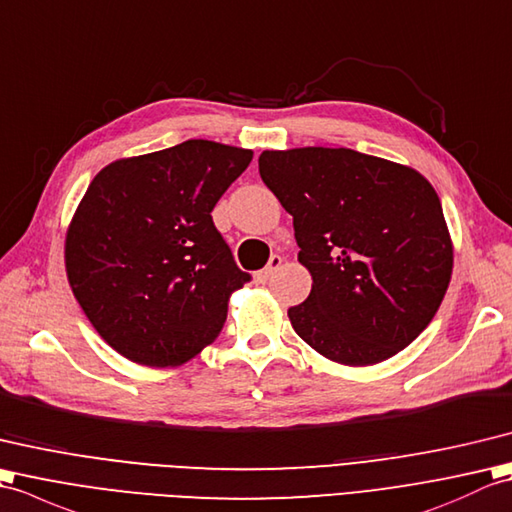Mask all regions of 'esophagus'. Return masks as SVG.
<instances>
[{
    "instance_id": "obj_1",
    "label": "esophagus",
    "mask_w": 512,
    "mask_h": 512,
    "mask_svg": "<svg viewBox=\"0 0 512 512\" xmlns=\"http://www.w3.org/2000/svg\"><path fill=\"white\" fill-rule=\"evenodd\" d=\"M282 267V258L280 256H271V260H269V265L265 267V269H260V271H256V282H267L271 276L276 274V271Z\"/></svg>"
}]
</instances>
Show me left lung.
<instances>
[{"instance_id": "obj_1", "label": "left lung", "mask_w": 512, "mask_h": 512, "mask_svg": "<svg viewBox=\"0 0 512 512\" xmlns=\"http://www.w3.org/2000/svg\"><path fill=\"white\" fill-rule=\"evenodd\" d=\"M260 177L291 217L311 293L293 331L342 366H374L434 320L453 243L434 186L414 170L352 149L263 151Z\"/></svg>"}]
</instances>
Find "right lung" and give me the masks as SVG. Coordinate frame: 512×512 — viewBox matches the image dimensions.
I'll list each match as a JSON object with an SVG mask.
<instances>
[{
	"mask_svg": "<svg viewBox=\"0 0 512 512\" xmlns=\"http://www.w3.org/2000/svg\"><path fill=\"white\" fill-rule=\"evenodd\" d=\"M252 157L188 140L122 157L92 179L67 225L65 271L87 320L122 357L173 368L219 337L249 274L212 210Z\"/></svg>",
	"mask_w": 512,
	"mask_h": 512,
	"instance_id": "1",
	"label": "right lung"
}]
</instances>
